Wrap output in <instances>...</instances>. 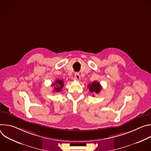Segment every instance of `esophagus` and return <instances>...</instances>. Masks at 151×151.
<instances>
[{
  "instance_id": "34e87169",
  "label": "esophagus",
  "mask_w": 151,
  "mask_h": 151,
  "mask_svg": "<svg viewBox=\"0 0 151 151\" xmlns=\"http://www.w3.org/2000/svg\"><path fill=\"white\" fill-rule=\"evenodd\" d=\"M75 79H76L78 81H79L81 79V76H80V75H79V73H78V72L75 73Z\"/></svg>"
}]
</instances>
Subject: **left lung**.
<instances>
[{"instance_id": "1", "label": "left lung", "mask_w": 151, "mask_h": 151, "mask_svg": "<svg viewBox=\"0 0 151 151\" xmlns=\"http://www.w3.org/2000/svg\"><path fill=\"white\" fill-rule=\"evenodd\" d=\"M88 87L89 88V91L91 93L95 94H99L102 89L100 83L97 81H94L91 83H89ZM93 96H94V95H93Z\"/></svg>"}]
</instances>
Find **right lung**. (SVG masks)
<instances>
[{
	"mask_svg": "<svg viewBox=\"0 0 151 151\" xmlns=\"http://www.w3.org/2000/svg\"><path fill=\"white\" fill-rule=\"evenodd\" d=\"M53 87H54V91L55 92H60L61 89L63 88L64 86V82L63 80L60 79H57L54 83L52 85Z\"/></svg>",
	"mask_w": 151,
	"mask_h": 151,
	"instance_id": "right-lung-1",
	"label": "right lung"
}]
</instances>
